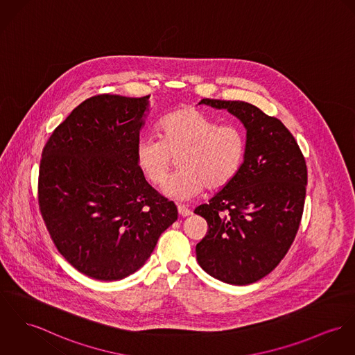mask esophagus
Instances as JSON below:
<instances>
[{
    "label": "esophagus",
    "instance_id": "esophagus-1",
    "mask_svg": "<svg viewBox=\"0 0 355 355\" xmlns=\"http://www.w3.org/2000/svg\"><path fill=\"white\" fill-rule=\"evenodd\" d=\"M178 211H179V214H180L182 217H189V216L193 214V211H191L190 209H187L186 206H183V205H179V206H178Z\"/></svg>",
    "mask_w": 355,
    "mask_h": 355
}]
</instances>
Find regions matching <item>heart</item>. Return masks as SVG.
<instances>
[{"mask_svg": "<svg viewBox=\"0 0 355 355\" xmlns=\"http://www.w3.org/2000/svg\"><path fill=\"white\" fill-rule=\"evenodd\" d=\"M162 139L144 137L137 144V162L146 179L162 183L179 157V172L162 187V193L187 200L209 190H220L237 175L245 155L243 131L220 125L195 108L168 114L160 122Z\"/></svg>", "mask_w": 355, "mask_h": 355, "instance_id": "heart-1", "label": "heart"}]
</instances>
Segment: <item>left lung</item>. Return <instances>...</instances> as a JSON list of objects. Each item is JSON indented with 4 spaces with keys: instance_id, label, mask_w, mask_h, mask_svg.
Wrapping results in <instances>:
<instances>
[{
    "instance_id": "8db88e82",
    "label": "left lung",
    "mask_w": 355,
    "mask_h": 355,
    "mask_svg": "<svg viewBox=\"0 0 355 355\" xmlns=\"http://www.w3.org/2000/svg\"><path fill=\"white\" fill-rule=\"evenodd\" d=\"M198 104L226 110L247 138L234 179L193 211L209 225L196 260L216 279L250 285L270 274L294 241L306 193L305 159L285 125L258 107L214 98Z\"/></svg>"
}]
</instances>
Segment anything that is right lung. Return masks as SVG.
<instances>
[{"label": "right lung", "instance_id": "right-lung-1", "mask_svg": "<svg viewBox=\"0 0 355 355\" xmlns=\"http://www.w3.org/2000/svg\"><path fill=\"white\" fill-rule=\"evenodd\" d=\"M149 96L97 95L76 107L43 148L37 198L46 227L76 270L119 281L150 258L178 207L137 162Z\"/></svg>", "mask_w": 355, "mask_h": 355}]
</instances>
